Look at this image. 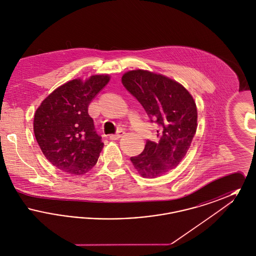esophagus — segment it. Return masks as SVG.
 <instances>
[{"label": "esophagus", "mask_w": 256, "mask_h": 256, "mask_svg": "<svg viewBox=\"0 0 256 256\" xmlns=\"http://www.w3.org/2000/svg\"><path fill=\"white\" fill-rule=\"evenodd\" d=\"M124 134V130H120V132H118L116 134H111L110 136V140H118L119 138H121L122 135Z\"/></svg>", "instance_id": "obj_1"}]
</instances>
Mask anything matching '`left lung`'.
Returning a JSON list of instances; mask_svg holds the SVG:
<instances>
[{
  "instance_id": "8db88e82",
  "label": "left lung",
  "mask_w": 256,
  "mask_h": 256,
  "mask_svg": "<svg viewBox=\"0 0 256 256\" xmlns=\"http://www.w3.org/2000/svg\"><path fill=\"white\" fill-rule=\"evenodd\" d=\"M122 82L159 126L158 143L146 141L144 150L130 161L141 176L158 178L174 169L191 146L198 126L196 102L180 82L148 70L128 71Z\"/></svg>"
}]
</instances>
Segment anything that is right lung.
Listing matches in <instances>:
<instances>
[{"label":"right lung","mask_w":256,"mask_h":256,"mask_svg":"<svg viewBox=\"0 0 256 256\" xmlns=\"http://www.w3.org/2000/svg\"><path fill=\"white\" fill-rule=\"evenodd\" d=\"M110 80L108 74L86 80L74 78L54 90L38 106L34 135L45 158L58 169L82 176L96 165L104 143L88 106Z\"/></svg>","instance_id":"right-lung-1"}]
</instances>
